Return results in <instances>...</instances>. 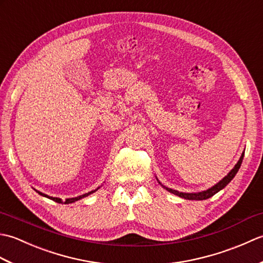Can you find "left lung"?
Here are the masks:
<instances>
[{
    "mask_svg": "<svg viewBox=\"0 0 263 263\" xmlns=\"http://www.w3.org/2000/svg\"><path fill=\"white\" fill-rule=\"evenodd\" d=\"M243 157H244V153L242 154L241 158H239V160L237 161V164H236L235 166H234V168H233L230 173H228V174H227L224 178H222L221 181L218 182V183L216 184V185L211 186V187L208 189V190H205V191L198 192V193H183V192L176 191V190L166 187V186H164V185H161V186H163L164 189H166L168 192H171V193H173V194H175V195H178V197H181V198H183V199H186V200H205V199H208V198L212 197V195H215L217 192H219L220 190L224 189V187L227 185V184L230 183L234 177H235L236 173H237L238 170H239V167H241V164H242V161H243ZM159 183H160V182H159Z\"/></svg>",
    "mask_w": 263,
    "mask_h": 263,
    "instance_id": "obj_1",
    "label": "left lung"
}]
</instances>
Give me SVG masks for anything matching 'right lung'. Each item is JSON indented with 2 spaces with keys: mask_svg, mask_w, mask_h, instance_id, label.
<instances>
[{
  "mask_svg": "<svg viewBox=\"0 0 263 263\" xmlns=\"http://www.w3.org/2000/svg\"><path fill=\"white\" fill-rule=\"evenodd\" d=\"M99 187H97L96 190H93V191H90V192H88V193H85V194H82V195H79V197H77V198H70V199H66L65 201H62L61 200L60 198H53V197H48V195H46V194H44V193H42V192H39V191H36V192H38L39 194L41 195H43V197H46V198H48V199H51V200H53V201H55V202H58V203H65V204H68V203H72V202H76V201H78V200H80V199H82V198H85V197H88L89 194H91V193H93V192H96L97 190H98Z\"/></svg>",
  "mask_w": 263,
  "mask_h": 263,
  "instance_id": "obj_1",
  "label": "right lung"
}]
</instances>
